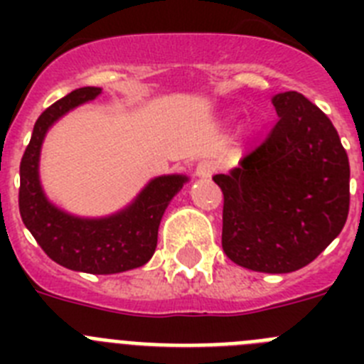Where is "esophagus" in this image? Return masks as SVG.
<instances>
[{
	"label": "esophagus",
	"mask_w": 364,
	"mask_h": 364,
	"mask_svg": "<svg viewBox=\"0 0 364 364\" xmlns=\"http://www.w3.org/2000/svg\"><path fill=\"white\" fill-rule=\"evenodd\" d=\"M215 169H217V164H215V160L204 159L198 162L197 171L195 173H197L198 178H210V176L215 173Z\"/></svg>",
	"instance_id": "1"
}]
</instances>
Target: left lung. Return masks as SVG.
Masks as SVG:
<instances>
[{
    "instance_id": "8db88e82",
    "label": "left lung",
    "mask_w": 364,
    "mask_h": 364,
    "mask_svg": "<svg viewBox=\"0 0 364 364\" xmlns=\"http://www.w3.org/2000/svg\"><path fill=\"white\" fill-rule=\"evenodd\" d=\"M277 125L228 175L222 247L242 268L290 273L310 264L345 226L350 164L330 118L301 92L272 98Z\"/></svg>"
}]
</instances>
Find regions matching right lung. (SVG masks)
<instances>
[{"instance_id": "add662e5", "label": "right lung", "mask_w": 364, "mask_h": 364, "mask_svg": "<svg viewBox=\"0 0 364 364\" xmlns=\"http://www.w3.org/2000/svg\"><path fill=\"white\" fill-rule=\"evenodd\" d=\"M100 95V87H82L41 112L19 164V213L54 262L74 272L111 275L140 268L153 257L164 211L189 178L186 175L156 176L131 204L107 217H76L53 204L40 180L45 134L63 114Z\"/></svg>"}]
</instances>
